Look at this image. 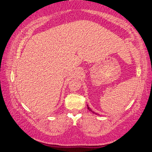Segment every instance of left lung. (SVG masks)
I'll use <instances>...</instances> for the list:
<instances>
[{"label": "left lung", "instance_id": "1", "mask_svg": "<svg viewBox=\"0 0 152 152\" xmlns=\"http://www.w3.org/2000/svg\"><path fill=\"white\" fill-rule=\"evenodd\" d=\"M87 106H88V110H89V111L91 112V113H93L94 114H97V113H94V112L92 110H91V109L90 108H89V107L88 106V105H87Z\"/></svg>", "mask_w": 152, "mask_h": 152}]
</instances>
